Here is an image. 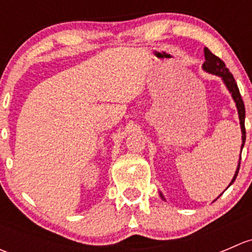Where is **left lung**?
Masks as SVG:
<instances>
[{"mask_svg": "<svg viewBox=\"0 0 252 252\" xmlns=\"http://www.w3.org/2000/svg\"><path fill=\"white\" fill-rule=\"evenodd\" d=\"M205 51V62L204 64H202V68H204V70L206 72L211 73V74H215V75H218V77L222 78V80L224 81L225 86L228 88V90H229V93L232 94V97L233 100H234L235 105H236V108H238V114H239V121H240V126H241V133H243V136H241V139H243V144H241V150H243L244 147V144H245V139H246V130H245V106H244V102H243V98H241V95H240V91H239V88L238 85H236L235 83V79L233 78V74L229 72V69H228L227 67H225V63L223 62L222 60H220V57H217L216 55H213L212 52H211L210 50H208L207 47L204 48ZM241 155V152H240ZM240 159H241V156L240 158H239V163H238V168H236V172L234 174V178L232 179V182H230V184L228 185V188L230 187V185L234 183L236 175H238V172H239V168H240ZM222 195V194H220ZM218 196V197H220ZM161 197L164 200V197L162 196L161 194ZM217 197V199H218ZM216 199V200H217Z\"/></svg>", "mask_w": 252, "mask_h": 252, "instance_id": "8db88e82", "label": "left lung"}]
</instances>
